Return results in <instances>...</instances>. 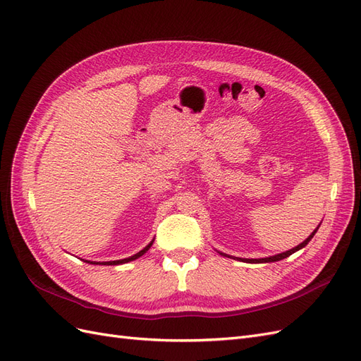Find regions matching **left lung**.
<instances>
[{"label":"left lung","instance_id":"1","mask_svg":"<svg viewBox=\"0 0 361 361\" xmlns=\"http://www.w3.org/2000/svg\"><path fill=\"white\" fill-rule=\"evenodd\" d=\"M316 231H318V228H316ZM316 231L305 239L304 243H301L300 245H297L295 248H292V250H289V251H285V253H281V255H276V256H271V257H265V259H245V262H251V264H253V262H277V260H281V259H285V257H289L292 253H295V251H298V250H301L302 247H305L309 244V241L310 239L313 238V235L316 233ZM223 255V253H221ZM226 256V255H224ZM227 257H231V256H227ZM239 260H244V259H239Z\"/></svg>","mask_w":361,"mask_h":361}]
</instances>
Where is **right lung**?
Here are the masks:
<instances>
[{"mask_svg": "<svg viewBox=\"0 0 361 361\" xmlns=\"http://www.w3.org/2000/svg\"><path fill=\"white\" fill-rule=\"evenodd\" d=\"M154 244V241H152L146 248H143L140 251V253H137V255H134V256H130V257H128V259H122V260H113V262H104V265H118V264H126V262H130V260H135V259H138L140 256H143L146 251L150 248V245ZM87 262V260H85ZM89 264H93V262H89Z\"/></svg>", "mask_w": 361, "mask_h": 361, "instance_id": "right-lung-1", "label": "right lung"}]
</instances>
